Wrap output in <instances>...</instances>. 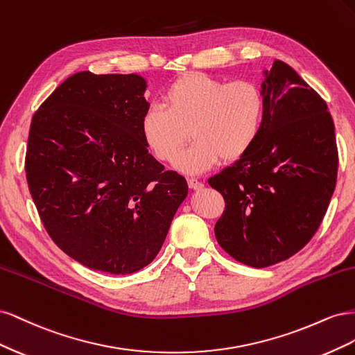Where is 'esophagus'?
I'll return each mask as SVG.
<instances>
[{"mask_svg": "<svg viewBox=\"0 0 355 355\" xmlns=\"http://www.w3.org/2000/svg\"><path fill=\"white\" fill-rule=\"evenodd\" d=\"M188 185H189L191 189H194V191H200V189L204 187L202 182H200V180H197V179H194V178L188 179Z\"/></svg>", "mask_w": 355, "mask_h": 355, "instance_id": "obj_1", "label": "esophagus"}]
</instances>
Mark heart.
Wrapping results in <instances>:
<instances>
[{
  "instance_id": "obj_1",
  "label": "heart",
  "mask_w": 355,
  "mask_h": 355,
  "mask_svg": "<svg viewBox=\"0 0 355 355\" xmlns=\"http://www.w3.org/2000/svg\"><path fill=\"white\" fill-rule=\"evenodd\" d=\"M266 102L252 80L223 81L188 72L171 81L163 105H151L141 118L146 146L161 161H173L189 138L196 142L176 159V168L201 175L225 161L243 158L256 145L265 121Z\"/></svg>"
}]
</instances>
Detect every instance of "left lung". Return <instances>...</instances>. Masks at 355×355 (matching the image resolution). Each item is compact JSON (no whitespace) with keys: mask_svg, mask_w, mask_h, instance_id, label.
<instances>
[{"mask_svg":"<svg viewBox=\"0 0 355 355\" xmlns=\"http://www.w3.org/2000/svg\"><path fill=\"white\" fill-rule=\"evenodd\" d=\"M262 133L243 158L209 179L225 198L214 225L234 259L265 268L297 253L327 211L338 176L326 102L282 60L263 71Z\"/></svg>","mask_w":355,"mask_h":355,"instance_id":"left-lung-1","label":"left lung"}]
</instances>
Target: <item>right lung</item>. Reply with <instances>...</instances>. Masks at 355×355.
<instances>
[{
  "label": "right lung",
  "mask_w": 355,
  "mask_h": 355,
  "mask_svg": "<svg viewBox=\"0 0 355 355\" xmlns=\"http://www.w3.org/2000/svg\"><path fill=\"white\" fill-rule=\"evenodd\" d=\"M137 73H73L31 123L26 179L59 249L114 275L154 261L188 184L148 153L141 118L149 108Z\"/></svg>",
  "instance_id": "add662e5"
}]
</instances>
